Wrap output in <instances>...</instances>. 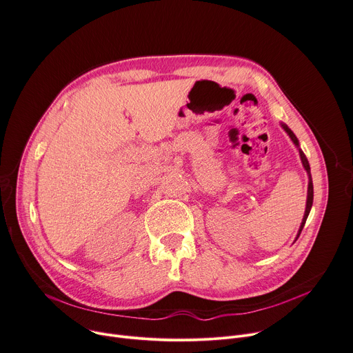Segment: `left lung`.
Masks as SVG:
<instances>
[{
	"label": "left lung",
	"instance_id": "8db88e82",
	"mask_svg": "<svg viewBox=\"0 0 353 353\" xmlns=\"http://www.w3.org/2000/svg\"><path fill=\"white\" fill-rule=\"evenodd\" d=\"M280 125H281L283 130L285 131V134H287L288 137H290V139L293 141V143L296 145V148L299 149V154H300V159H301L303 168H304V170L307 172V176H308V188H307V203H305V211H304V216H303V221H301L300 230H299L297 236H296V241H297V239H299V236H300V234H301V231H303V228H304V223H305V221H307V218H308V214H310V211H311V207H312V200H314V187H312V179H311L310 163H308V160H307V157H305L304 152H303V150H301V148H300V142H299L297 137L294 135V132H293V131L290 130V128H288L285 123L280 122Z\"/></svg>",
	"mask_w": 353,
	"mask_h": 353
}]
</instances>
